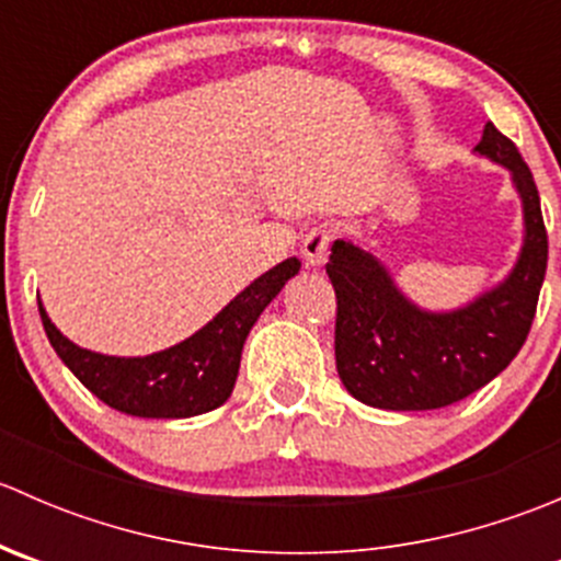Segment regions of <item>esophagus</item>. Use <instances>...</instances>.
<instances>
[{
    "instance_id": "esophagus-1",
    "label": "esophagus",
    "mask_w": 561,
    "mask_h": 561,
    "mask_svg": "<svg viewBox=\"0 0 561 561\" xmlns=\"http://www.w3.org/2000/svg\"><path fill=\"white\" fill-rule=\"evenodd\" d=\"M333 233L325 228V225H317V228L309 230L301 241V254L307 260V265H322L328 257V247H331Z\"/></svg>"
}]
</instances>
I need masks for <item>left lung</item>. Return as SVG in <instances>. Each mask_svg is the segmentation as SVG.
Returning <instances> with one entry per match:
<instances>
[{
	"instance_id": "8db88e82",
	"label": "left lung",
	"mask_w": 561,
	"mask_h": 561,
	"mask_svg": "<svg viewBox=\"0 0 561 561\" xmlns=\"http://www.w3.org/2000/svg\"><path fill=\"white\" fill-rule=\"evenodd\" d=\"M474 151L513 173L526 225L513 274L474 304L423 312L369 252L333 241L325 271L336 293V371L364 404L401 412L454 404L507 369L529 336L548 263L540 195L516 144L491 122Z\"/></svg>"
}]
</instances>
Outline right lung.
<instances>
[{"instance_id":"obj_1","label":"right lung","mask_w":561,"mask_h":561,"mask_svg":"<svg viewBox=\"0 0 561 561\" xmlns=\"http://www.w3.org/2000/svg\"><path fill=\"white\" fill-rule=\"evenodd\" d=\"M298 268L296 257L274 265L195 336L146 358H113L76 347L56 331L43 307L39 320L67 369L107 407L135 417H192L217 410L233 393L249 331Z\"/></svg>"}]
</instances>
